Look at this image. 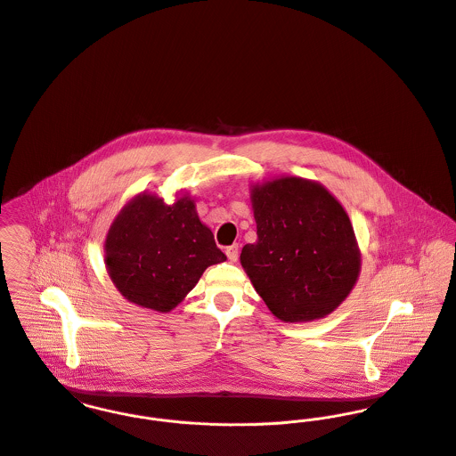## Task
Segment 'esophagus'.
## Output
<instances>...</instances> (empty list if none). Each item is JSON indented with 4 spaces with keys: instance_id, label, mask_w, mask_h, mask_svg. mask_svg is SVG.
<instances>
[{
    "instance_id": "34e87169",
    "label": "esophagus",
    "mask_w": 456,
    "mask_h": 456,
    "mask_svg": "<svg viewBox=\"0 0 456 456\" xmlns=\"http://www.w3.org/2000/svg\"><path fill=\"white\" fill-rule=\"evenodd\" d=\"M225 253H227V256H229L231 262H236L238 256H240V247H238V245H231V247H227Z\"/></svg>"
}]
</instances>
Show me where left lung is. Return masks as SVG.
Masks as SVG:
<instances>
[{
	"label": "left lung",
	"mask_w": 456,
	"mask_h": 456,
	"mask_svg": "<svg viewBox=\"0 0 456 456\" xmlns=\"http://www.w3.org/2000/svg\"><path fill=\"white\" fill-rule=\"evenodd\" d=\"M256 241L241 265L283 322H313L343 303L358 280L360 250L348 213L320 183L281 176L253 185Z\"/></svg>",
	"instance_id": "left-lung-1"
}]
</instances>
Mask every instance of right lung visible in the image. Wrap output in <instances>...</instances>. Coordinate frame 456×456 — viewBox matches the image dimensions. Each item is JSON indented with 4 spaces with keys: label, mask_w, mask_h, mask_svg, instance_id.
I'll list each match as a JSON object with an SVG mask.
<instances>
[{
    "label": "right lung",
    "mask_w": 456,
    "mask_h": 456,
    "mask_svg": "<svg viewBox=\"0 0 456 456\" xmlns=\"http://www.w3.org/2000/svg\"><path fill=\"white\" fill-rule=\"evenodd\" d=\"M227 256L198 216L196 204L140 194L117 215L104 241V262L129 301L167 313L196 287L206 267Z\"/></svg>",
    "instance_id": "obj_1"
}]
</instances>
